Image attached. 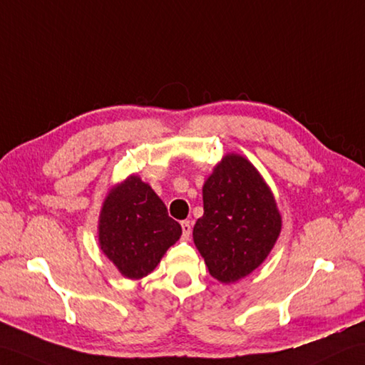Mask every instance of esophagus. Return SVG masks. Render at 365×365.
Segmentation results:
<instances>
[{"instance_id":"1","label":"esophagus","mask_w":365,"mask_h":365,"mask_svg":"<svg viewBox=\"0 0 365 365\" xmlns=\"http://www.w3.org/2000/svg\"><path fill=\"white\" fill-rule=\"evenodd\" d=\"M180 225H182L183 240H190V235H191V224H190V221H182Z\"/></svg>"}]
</instances>
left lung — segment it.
Returning <instances> with one entry per match:
<instances>
[{"mask_svg": "<svg viewBox=\"0 0 365 365\" xmlns=\"http://www.w3.org/2000/svg\"><path fill=\"white\" fill-rule=\"evenodd\" d=\"M202 194L203 216L194 225V244L211 277L238 282L266 259L282 230L272 192L252 163L228 154Z\"/></svg>", "mask_w": 365, "mask_h": 365, "instance_id": "left-lung-1", "label": "left lung"}]
</instances>
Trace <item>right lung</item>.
Instances as JSON below:
<instances>
[{
	"label": "right lung",
	"mask_w": 365,
	"mask_h": 365,
	"mask_svg": "<svg viewBox=\"0 0 365 365\" xmlns=\"http://www.w3.org/2000/svg\"><path fill=\"white\" fill-rule=\"evenodd\" d=\"M180 235V224L140 177L130 175L110 192L101 211V250L127 278L150 274Z\"/></svg>",
	"instance_id": "right-lung-1"
}]
</instances>
